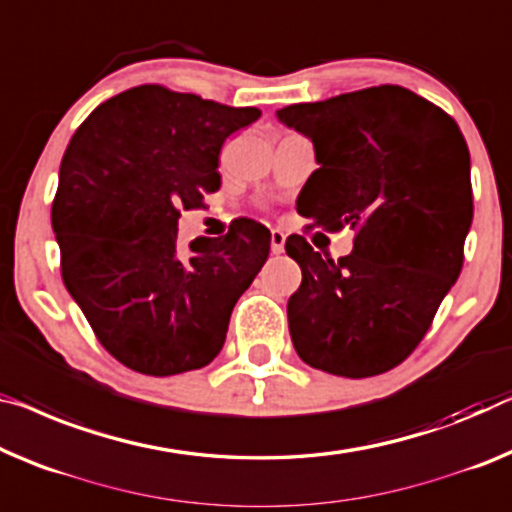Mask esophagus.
<instances>
[{
  "label": "esophagus",
  "mask_w": 512,
  "mask_h": 512,
  "mask_svg": "<svg viewBox=\"0 0 512 512\" xmlns=\"http://www.w3.org/2000/svg\"><path fill=\"white\" fill-rule=\"evenodd\" d=\"M285 239H287V236H285V232H282V230H273L271 232V253L273 255H280L282 250H285Z\"/></svg>",
  "instance_id": "obj_1"
}]
</instances>
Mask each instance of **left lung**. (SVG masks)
I'll list each match as a JSON object with an SVG mask.
<instances>
[{"label": "left lung", "instance_id": "8db88e82", "mask_svg": "<svg viewBox=\"0 0 512 512\" xmlns=\"http://www.w3.org/2000/svg\"><path fill=\"white\" fill-rule=\"evenodd\" d=\"M278 119L315 144L319 170L296 200L308 230H354L340 259L287 236L303 273L287 303L296 354L349 379L393 370L462 271L474 197L460 126L398 85L287 105Z\"/></svg>", "mask_w": 512, "mask_h": 512}]
</instances>
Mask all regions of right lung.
Masks as SVG:
<instances>
[{
  "mask_svg": "<svg viewBox=\"0 0 512 512\" xmlns=\"http://www.w3.org/2000/svg\"><path fill=\"white\" fill-rule=\"evenodd\" d=\"M259 117L257 108L140 85L98 105L68 142L52 200L61 278L126 368L181 375L223 349L271 232L239 218L225 236L181 253L177 220L220 188V149Z\"/></svg>",
  "mask_w": 512,
  "mask_h": 512,
  "instance_id": "right-lung-1",
  "label": "right lung"
}]
</instances>
